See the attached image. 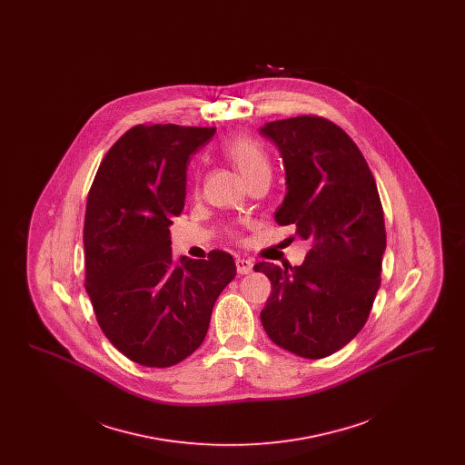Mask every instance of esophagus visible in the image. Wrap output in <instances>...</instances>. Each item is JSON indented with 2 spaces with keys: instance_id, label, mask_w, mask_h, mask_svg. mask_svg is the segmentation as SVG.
<instances>
[{
  "instance_id": "1",
  "label": "esophagus",
  "mask_w": 465,
  "mask_h": 465,
  "mask_svg": "<svg viewBox=\"0 0 465 465\" xmlns=\"http://www.w3.org/2000/svg\"><path fill=\"white\" fill-rule=\"evenodd\" d=\"M235 265H237V272H239L241 275H247V273H251V272H252V266H254V263H252L251 260L237 258V260H235Z\"/></svg>"
}]
</instances>
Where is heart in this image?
<instances>
[{"mask_svg":"<svg viewBox=\"0 0 465 465\" xmlns=\"http://www.w3.org/2000/svg\"><path fill=\"white\" fill-rule=\"evenodd\" d=\"M223 155L226 156L242 174L245 183L254 177L270 176V160L265 150L251 137H233L223 146Z\"/></svg>","mask_w":465,"mask_h":465,"instance_id":"heart-1","label":"heart"}]
</instances>
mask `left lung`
<instances>
[{"mask_svg": "<svg viewBox=\"0 0 465 465\" xmlns=\"http://www.w3.org/2000/svg\"><path fill=\"white\" fill-rule=\"evenodd\" d=\"M260 133L286 167L275 222L312 243L300 266L254 265L272 282L262 324L275 345L322 359L362 330L381 282L387 235L375 177L354 141L322 116L275 120Z\"/></svg>", "mask_w": 465, "mask_h": 465, "instance_id": "1", "label": "left lung"}]
</instances>
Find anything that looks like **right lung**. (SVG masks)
<instances>
[{
	"instance_id": "obj_1",
	"label": "right lung",
	"mask_w": 465,
	"mask_h": 465,
	"mask_svg": "<svg viewBox=\"0 0 465 465\" xmlns=\"http://www.w3.org/2000/svg\"><path fill=\"white\" fill-rule=\"evenodd\" d=\"M216 127L135 125L103 158L84 224L85 289L111 343L134 362L169 368L193 354L235 273L224 251L173 254V220L186 195V165Z\"/></svg>"
}]
</instances>
